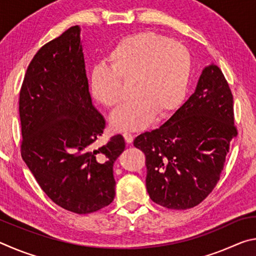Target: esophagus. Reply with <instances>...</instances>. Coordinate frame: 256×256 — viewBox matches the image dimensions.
<instances>
[{
  "instance_id": "esophagus-1",
  "label": "esophagus",
  "mask_w": 256,
  "mask_h": 256,
  "mask_svg": "<svg viewBox=\"0 0 256 256\" xmlns=\"http://www.w3.org/2000/svg\"><path fill=\"white\" fill-rule=\"evenodd\" d=\"M123 136H124V138H125V142H126L128 144H131L132 142H133V138H134L133 134L128 133V132H125V133L123 134Z\"/></svg>"
}]
</instances>
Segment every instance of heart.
I'll return each instance as SVG.
<instances>
[{"instance_id":"heart-1","label":"heart","mask_w":256,"mask_h":256,"mask_svg":"<svg viewBox=\"0 0 256 256\" xmlns=\"http://www.w3.org/2000/svg\"><path fill=\"white\" fill-rule=\"evenodd\" d=\"M108 66H94L89 76L90 92L107 108L122 100L124 82H133L134 98L110 118L116 131L146 128L154 114L167 115L183 100L192 72V58L186 47L157 32L125 37L108 53Z\"/></svg>"}]
</instances>
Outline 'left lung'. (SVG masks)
Instances as JSON below:
<instances>
[{"instance_id":"1","label":"left lung","mask_w":256,"mask_h":256,"mask_svg":"<svg viewBox=\"0 0 256 256\" xmlns=\"http://www.w3.org/2000/svg\"><path fill=\"white\" fill-rule=\"evenodd\" d=\"M232 90L220 68L202 71L196 92L159 128L133 144L146 156L151 200L174 210L193 208L216 188L237 136Z\"/></svg>"}]
</instances>
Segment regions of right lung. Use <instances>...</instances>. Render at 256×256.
Returning a JSON list of instances; mask_svg holds the SVG:
<instances>
[{"mask_svg":"<svg viewBox=\"0 0 256 256\" xmlns=\"http://www.w3.org/2000/svg\"><path fill=\"white\" fill-rule=\"evenodd\" d=\"M21 157L52 201L78 214L115 196L112 164L125 149L120 134L96 148L106 120L92 105L80 27L45 44L28 66L19 97Z\"/></svg>","mask_w":256,"mask_h":256,"instance_id":"1","label":"right lung"}]
</instances>
